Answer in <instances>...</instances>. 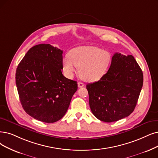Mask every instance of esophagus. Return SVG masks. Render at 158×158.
<instances>
[{"mask_svg":"<svg viewBox=\"0 0 158 158\" xmlns=\"http://www.w3.org/2000/svg\"><path fill=\"white\" fill-rule=\"evenodd\" d=\"M85 85V84H84V83H82V82H78V87H84Z\"/></svg>","mask_w":158,"mask_h":158,"instance_id":"34e87169","label":"esophagus"}]
</instances>
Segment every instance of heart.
<instances>
[{"label": "heart", "instance_id": "obj_1", "mask_svg": "<svg viewBox=\"0 0 158 158\" xmlns=\"http://www.w3.org/2000/svg\"><path fill=\"white\" fill-rule=\"evenodd\" d=\"M68 57L63 60V70L65 77L72 78L76 73V67L80 77L89 82L102 78L108 72L111 62L110 52L93 46L73 48L69 52Z\"/></svg>", "mask_w": 158, "mask_h": 158}]
</instances>
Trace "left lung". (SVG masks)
Listing matches in <instances>:
<instances>
[{"mask_svg": "<svg viewBox=\"0 0 158 158\" xmlns=\"http://www.w3.org/2000/svg\"><path fill=\"white\" fill-rule=\"evenodd\" d=\"M143 84V74L133 56H113L108 71L86 88L93 114L106 123L117 121L134 111Z\"/></svg>", "mask_w": 158, "mask_h": 158, "instance_id": "1", "label": "left lung"}]
</instances>
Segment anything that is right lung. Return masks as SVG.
Listing matches in <instances>:
<instances>
[{
  "instance_id": "right-lung-1",
  "label": "right lung",
  "mask_w": 158,
  "mask_h": 158,
  "mask_svg": "<svg viewBox=\"0 0 158 158\" xmlns=\"http://www.w3.org/2000/svg\"><path fill=\"white\" fill-rule=\"evenodd\" d=\"M63 51L50 44L31 47L15 73V82L21 105L27 114L41 122L52 123L66 113L77 91V81L65 78Z\"/></svg>"
}]
</instances>
